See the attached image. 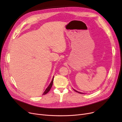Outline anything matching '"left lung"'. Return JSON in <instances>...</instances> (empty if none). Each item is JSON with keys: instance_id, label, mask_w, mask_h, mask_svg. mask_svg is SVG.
Returning <instances> with one entry per match:
<instances>
[{"instance_id": "obj_1", "label": "left lung", "mask_w": 122, "mask_h": 122, "mask_svg": "<svg viewBox=\"0 0 122 122\" xmlns=\"http://www.w3.org/2000/svg\"><path fill=\"white\" fill-rule=\"evenodd\" d=\"M74 90L75 91V92H78V93H81V92H78V91H76V90H75V89H74Z\"/></svg>"}]
</instances>
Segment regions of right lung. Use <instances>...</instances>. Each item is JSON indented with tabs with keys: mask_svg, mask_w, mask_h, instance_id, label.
<instances>
[{
	"mask_svg": "<svg viewBox=\"0 0 122 122\" xmlns=\"http://www.w3.org/2000/svg\"><path fill=\"white\" fill-rule=\"evenodd\" d=\"M53 79H54V76L53 77V79L52 80V81H51V82H50V85H49V86L46 88V91H44V92L43 93V94L42 95H44V94H46V93H47L50 90V89L51 88V87H52V84H53Z\"/></svg>",
	"mask_w": 122,
	"mask_h": 122,
	"instance_id": "add662e5",
	"label": "right lung"
}]
</instances>
